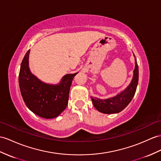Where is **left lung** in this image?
<instances>
[{
  "instance_id": "obj_1",
  "label": "left lung",
  "mask_w": 161,
  "mask_h": 161,
  "mask_svg": "<svg viewBox=\"0 0 161 161\" xmlns=\"http://www.w3.org/2000/svg\"><path fill=\"white\" fill-rule=\"evenodd\" d=\"M134 57L135 58V54ZM135 61V67L133 71L132 79L126 89L117 94L115 96L107 99L103 100L91 96L93 104L97 111L105 114L117 113L123 111L130 103L135 96L139 80V68L136 58Z\"/></svg>"
}]
</instances>
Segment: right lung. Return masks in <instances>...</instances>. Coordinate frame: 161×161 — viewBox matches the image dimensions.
<instances>
[{"instance_id":"add662e5","label":"right lung","mask_w":161,"mask_h":161,"mask_svg":"<svg viewBox=\"0 0 161 161\" xmlns=\"http://www.w3.org/2000/svg\"><path fill=\"white\" fill-rule=\"evenodd\" d=\"M30 50L22 61L19 73V86L26 107L43 118L59 115L68 103L69 93L74 77L78 72L65 74L58 84L42 82L31 73L29 65Z\"/></svg>"}]
</instances>
